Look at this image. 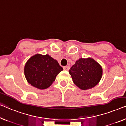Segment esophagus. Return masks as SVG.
<instances>
[{
	"mask_svg": "<svg viewBox=\"0 0 126 126\" xmlns=\"http://www.w3.org/2000/svg\"><path fill=\"white\" fill-rule=\"evenodd\" d=\"M69 68H70V67H69V66H65L63 67V69L65 71H68L69 69Z\"/></svg>",
	"mask_w": 126,
	"mask_h": 126,
	"instance_id": "1",
	"label": "esophagus"
}]
</instances>
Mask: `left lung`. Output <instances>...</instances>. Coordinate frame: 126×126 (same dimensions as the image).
Instances as JSON below:
<instances>
[{
  "label": "left lung",
  "instance_id": "left-lung-1",
  "mask_svg": "<svg viewBox=\"0 0 126 126\" xmlns=\"http://www.w3.org/2000/svg\"><path fill=\"white\" fill-rule=\"evenodd\" d=\"M102 72L101 65L92 58H80L69 71L74 83L82 90L96 86L102 78Z\"/></svg>",
  "mask_w": 126,
  "mask_h": 126
}]
</instances>
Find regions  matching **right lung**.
<instances>
[{
	"instance_id": "right-lung-1",
	"label": "right lung",
	"mask_w": 126,
	"mask_h": 126,
	"mask_svg": "<svg viewBox=\"0 0 126 126\" xmlns=\"http://www.w3.org/2000/svg\"><path fill=\"white\" fill-rule=\"evenodd\" d=\"M63 70L57 60L46 54H37L28 60L24 67L27 81L33 87L39 89L50 87L56 76Z\"/></svg>"
}]
</instances>
